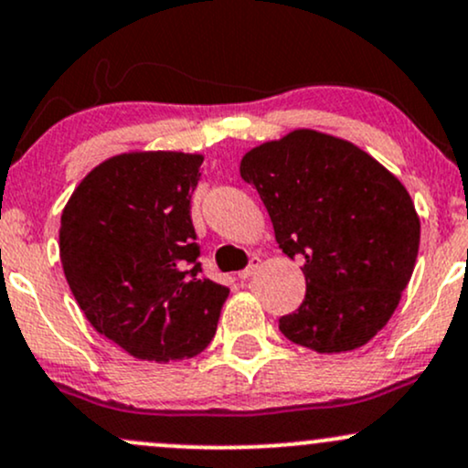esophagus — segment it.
Segmentation results:
<instances>
[{"label":"esophagus","mask_w":468,"mask_h":468,"mask_svg":"<svg viewBox=\"0 0 468 468\" xmlns=\"http://www.w3.org/2000/svg\"><path fill=\"white\" fill-rule=\"evenodd\" d=\"M257 268H260V257H250V261H249V266L244 268V271H239L238 272V277L239 279H249L252 272L257 271Z\"/></svg>","instance_id":"esophagus-1"}]
</instances>
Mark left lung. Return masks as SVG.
<instances>
[{"label":"left lung","mask_w":468,"mask_h":468,"mask_svg":"<svg viewBox=\"0 0 468 468\" xmlns=\"http://www.w3.org/2000/svg\"><path fill=\"white\" fill-rule=\"evenodd\" d=\"M239 176L260 193L279 249L303 260L305 299L279 319L282 335L321 354L365 346L416 266L420 219L400 180L356 144L313 130L250 149Z\"/></svg>","instance_id":"1"}]
</instances>
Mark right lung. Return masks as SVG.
<instances>
[{
  "mask_svg": "<svg viewBox=\"0 0 468 468\" xmlns=\"http://www.w3.org/2000/svg\"><path fill=\"white\" fill-rule=\"evenodd\" d=\"M200 154L133 152L101 163L61 216L68 286L94 330L141 361H180L216 336L229 288L202 279L191 222Z\"/></svg>",
  "mask_w": 468,
  "mask_h": 468,
  "instance_id": "add662e5",
  "label": "right lung"
}]
</instances>
